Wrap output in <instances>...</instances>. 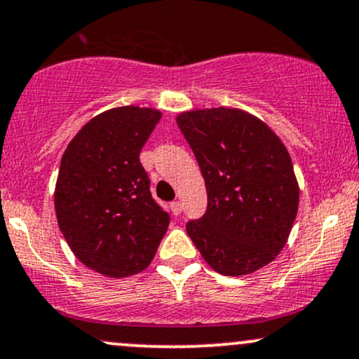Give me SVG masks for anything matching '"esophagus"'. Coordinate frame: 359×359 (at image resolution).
Instances as JSON below:
<instances>
[{"mask_svg":"<svg viewBox=\"0 0 359 359\" xmlns=\"http://www.w3.org/2000/svg\"><path fill=\"white\" fill-rule=\"evenodd\" d=\"M170 209L174 212V216H179L182 212V203L180 201H174V203H170Z\"/></svg>","mask_w":359,"mask_h":359,"instance_id":"obj_1","label":"esophagus"}]
</instances>
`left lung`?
Masks as SVG:
<instances>
[{
  "mask_svg": "<svg viewBox=\"0 0 359 359\" xmlns=\"http://www.w3.org/2000/svg\"><path fill=\"white\" fill-rule=\"evenodd\" d=\"M177 125L203 172L208 209L185 229L217 273L240 277L273 262L299 209L290 155L262 119L241 109L187 111Z\"/></svg>",
  "mask_w": 359,
  "mask_h": 359,
  "instance_id": "left-lung-1",
  "label": "left lung"
}]
</instances>
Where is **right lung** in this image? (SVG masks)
Instances as JSON below:
<instances>
[{
  "mask_svg": "<svg viewBox=\"0 0 359 359\" xmlns=\"http://www.w3.org/2000/svg\"><path fill=\"white\" fill-rule=\"evenodd\" d=\"M162 113L123 106L81 128L60 162L57 222L65 241L90 270L121 278L154 259L170 216L151 197L140 151Z\"/></svg>",
  "mask_w": 359,
  "mask_h": 359,
  "instance_id": "1",
  "label": "right lung"
}]
</instances>
